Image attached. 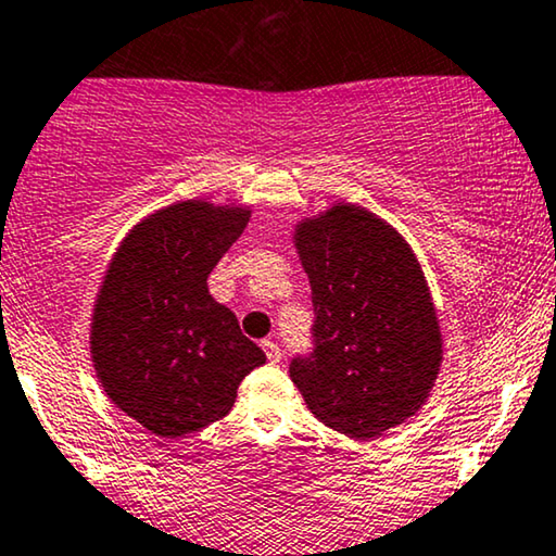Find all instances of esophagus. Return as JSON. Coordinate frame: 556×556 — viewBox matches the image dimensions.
I'll return each mask as SVG.
<instances>
[{"instance_id":"obj_1","label":"esophagus","mask_w":556,"mask_h":556,"mask_svg":"<svg viewBox=\"0 0 556 556\" xmlns=\"http://www.w3.org/2000/svg\"><path fill=\"white\" fill-rule=\"evenodd\" d=\"M262 349H264L266 359H269L271 364H277L279 359H282V349H279V343H277V341L264 339V341H262Z\"/></svg>"}]
</instances>
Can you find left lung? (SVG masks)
<instances>
[{
  "instance_id": "1",
  "label": "left lung",
  "mask_w": 556,
  "mask_h": 556,
  "mask_svg": "<svg viewBox=\"0 0 556 556\" xmlns=\"http://www.w3.org/2000/svg\"><path fill=\"white\" fill-rule=\"evenodd\" d=\"M313 290V351L290 377L320 424L375 439L410 418L441 367V330L420 264L382 217L339 202L294 228Z\"/></svg>"
}]
</instances>
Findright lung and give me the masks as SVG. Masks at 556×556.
I'll return each instance as SVG.
<instances>
[{"label": "right lung", "instance_id": "add662e5", "mask_svg": "<svg viewBox=\"0 0 556 556\" xmlns=\"http://www.w3.org/2000/svg\"><path fill=\"white\" fill-rule=\"evenodd\" d=\"M249 207L185 200L140 220L104 271L91 362L112 403L161 439L200 431L266 362L213 300L207 277L249 223Z\"/></svg>", "mask_w": 556, "mask_h": 556}]
</instances>
